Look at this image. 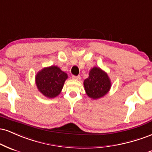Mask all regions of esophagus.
I'll return each instance as SVG.
<instances>
[{
  "label": "esophagus",
  "mask_w": 152,
  "mask_h": 152,
  "mask_svg": "<svg viewBox=\"0 0 152 152\" xmlns=\"http://www.w3.org/2000/svg\"><path fill=\"white\" fill-rule=\"evenodd\" d=\"M72 79L74 80H79L80 79V76L78 75V76H75V75H72Z\"/></svg>",
  "instance_id": "34e87169"
}]
</instances>
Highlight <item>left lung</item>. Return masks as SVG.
I'll use <instances>...</instances> for the list:
<instances>
[{
    "label": "left lung",
    "instance_id": "8db88e82",
    "mask_svg": "<svg viewBox=\"0 0 152 152\" xmlns=\"http://www.w3.org/2000/svg\"><path fill=\"white\" fill-rule=\"evenodd\" d=\"M84 87L87 96L97 99L108 93L111 88V81L104 71L94 67L90 69L89 77L84 81Z\"/></svg>",
    "mask_w": 152,
    "mask_h": 152
}]
</instances>
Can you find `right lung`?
<instances>
[{
    "instance_id": "add662e5",
    "label": "right lung",
    "mask_w": 152,
    "mask_h": 152,
    "mask_svg": "<svg viewBox=\"0 0 152 152\" xmlns=\"http://www.w3.org/2000/svg\"><path fill=\"white\" fill-rule=\"evenodd\" d=\"M67 73L57 66L45 67L35 75V84L40 92L48 98H54L61 92Z\"/></svg>"
}]
</instances>
